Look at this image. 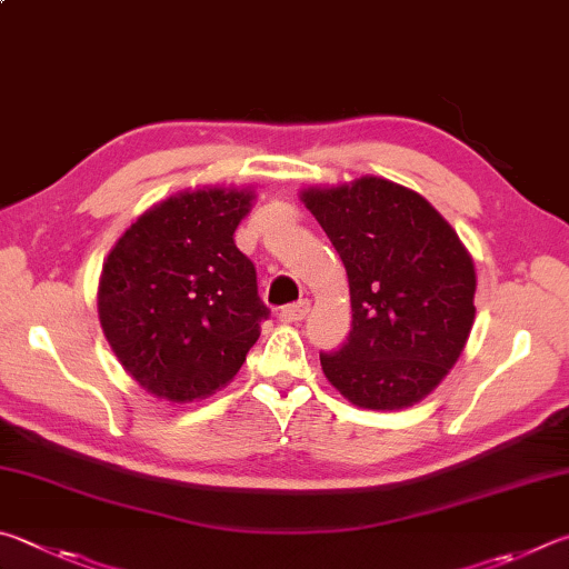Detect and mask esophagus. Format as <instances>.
<instances>
[{
    "instance_id": "1",
    "label": "esophagus",
    "mask_w": 569,
    "mask_h": 569,
    "mask_svg": "<svg viewBox=\"0 0 569 569\" xmlns=\"http://www.w3.org/2000/svg\"><path fill=\"white\" fill-rule=\"evenodd\" d=\"M307 312H310V300H300L295 305H287V307H282V310H279V322H284V325L302 322Z\"/></svg>"
}]
</instances>
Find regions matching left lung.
<instances>
[{
	"instance_id": "left-lung-1",
	"label": "left lung",
	"mask_w": 569,
	"mask_h": 569,
	"mask_svg": "<svg viewBox=\"0 0 569 569\" xmlns=\"http://www.w3.org/2000/svg\"><path fill=\"white\" fill-rule=\"evenodd\" d=\"M302 202L350 279L352 330L320 352L340 395L367 410H402L430 395L475 322V264L422 194L382 177L310 187Z\"/></svg>"
}]
</instances>
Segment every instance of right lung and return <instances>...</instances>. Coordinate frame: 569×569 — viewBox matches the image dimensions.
<instances>
[{"label": "right lung", "instance_id": "add662e5", "mask_svg": "<svg viewBox=\"0 0 569 569\" xmlns=\"http://www.w3.org/2000/svg\"><path fill=\"white\" fill-rule=\"evenodd\" d=\"M249 189L179 192L137 219L112 247L97 310L109 347L149 395L192 402L242 367L269 310L234 229Z\"/></svg>", "mask_w": 569, "mask_h": 569}]
</instances>
